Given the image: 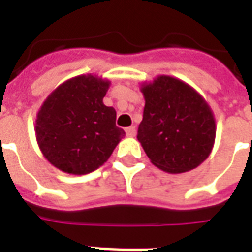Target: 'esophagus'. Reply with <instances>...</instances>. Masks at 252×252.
<instances>
[{
  "label": "esophagus",
  "mask_w": 252,
  "mask_h": 252,
  "mask_svg": "<svg viewBox=\"0 0 252 252\" xmlns=\"http://www.w3.org/2000/svg\"><path fill=\"white\" fill-rule=\"evenodd\" d=\"M126 133L128 137H133L136 135V128L135 126H129V128H126Z\"/></svg>",
  "instance_id": "obj_1"
}]
</instances>
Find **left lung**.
<instances>
[{
  "label": "left lung",
  "instance_id": "1",
  "mask_svg": "<svg viewBox=\"0 0 252 252\" xmlns=\"http://www.w3.org/2000/svg\"><path fill=\"white\" fill-rule=\"evenodd\" d=\"M146 99L137 140L151 163L170 174L186 173L205 160L216 123L209 105L188 83L159 75L142 85Z\"/></svg>",
  "mask_w": 252,
  "mask_h": 252
}]
</instances>
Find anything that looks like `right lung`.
<instances>
[{
	"label": "right lung",
	"instance_id": "1",
	"mask_svg": "<svg viewBox=\"0 0 252 252\" xmlns=\"http://www.w3.org/2000/svg\"><path fill=\"white\" fill-rule=\"evenodd\" d=\"M110 82L92 74L59 85L41 105L36 140L44 158L67 174H89L109 159L126 132L102 102Z\"/></svg>",
	"mask_w": 252,
	"mask_h": 252
}]
</instances>
